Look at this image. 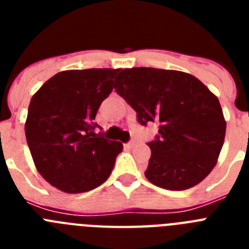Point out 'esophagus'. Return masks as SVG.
<instances>
[{
	"label": "esophagus",
	"mask_w": 249,
	"mask_h": 249,
	"mask_svg": "<svg viewBox=\"0 0 249 249\" xmlns=\"http://www.w3.org/2000/svg\"><path fill=\"white\" fill-rule=\"evenodd\" d=\"M136 146V141H129L128 143H126L127 148H133Z\"/></svg>",
	"instance_id": "obj_1"
}]
</instances>
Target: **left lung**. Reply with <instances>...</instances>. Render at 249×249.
<instances>
[{"label": "left lung", "mask_w": 249, "mask_h": 249, "mask_svg": "<svg viewBox=\"0 0 249 249\" xmlns=\"http://www.w3.org/2000/svg\"><path fill=\"white\" fill-rule=\"evenodd\" d=\"M114 89L142 126L158 124L144 176L155 186L183 191L203 181L217 163L226 136L218 98L190 73L126 68Z\"/></svg>", "instance_id": "8db88e82"}]
</instances>
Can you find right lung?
Instances as JSON below:
<instances>
[{
  "label": "right lung",
  "mask_w": 249,
  "mask_h": 249,
  "mask_svg": "<svg viewBox=\"0 0 249 249\" xmlns=\"http://www.w3.org/2000/svg\"><path fill=\"white\" fill-rule=\"evenodd\" d=\"M120 70H70L51 77L31 98L26 140L37 171L66 193L91 191L109 177L122 143L94 133L101 103Z\"/></svg>",
  "instance_id": "right-lung-1"
}]
</instances>
